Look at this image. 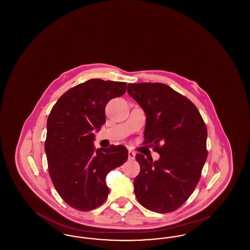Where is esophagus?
<instances>
[{
  "instance_id": "esophagus-1",
  "label": "esophagus",
  "mask_w": 250,
  "mask_h": 250,
  "mask_svg": "<svg viewBox=\"0 0 250 250\" xmlns=\"http://www.w3.org/2000/svg\"><path fill=\"white\" fill-rule=\"evenodd\" d=\"M135 155H136L135 152H133V151H131V150L128 151V159H129V160L135 159Z\"/></svg>"
}]
</instances>
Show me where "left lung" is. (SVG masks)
Listing matches in <instances>:
<instances>
[{"instance_id":"obj_1","label":"left lung","mask_w":250,"mask_h":250,"mask_svg":"<svg viewBox=\"0 0 250 250\" xmlns=\"http://www.w3.org/2000/svg\"><path fill=\"white\" fill-rule=\"evenodd\" d=\"M127 92L146 114L143 144L153 146L157 161L137 154L134 180L138 202L156 213L177 210L195 190L207 158V128L190 100L166 84L129 83Z\"/></svg>"}]
</instances>
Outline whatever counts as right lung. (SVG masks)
Returning a JSON list of instances; mask_svg holds the SVG:
<instances>
[{
    "mask_svg": "<svg viewBox=\"0 0 250 250\" xmlns=\"http://www.w3.org/2000/svg\"><path fill=\"white\" fill-rule=\"evenodd\" d=\"M126 83L92 79L66 91L48 115L45 151L48 173L72 208L91 211L107 200V173L128 157L123 145L95 151V129L106 123L107 102L126 92Z\"/></svg>",
    "mask_w": 250,
    "mask_h": 250,
    "instance_id": "add662e5",
    "label": "right lung"
}]
</instances>
